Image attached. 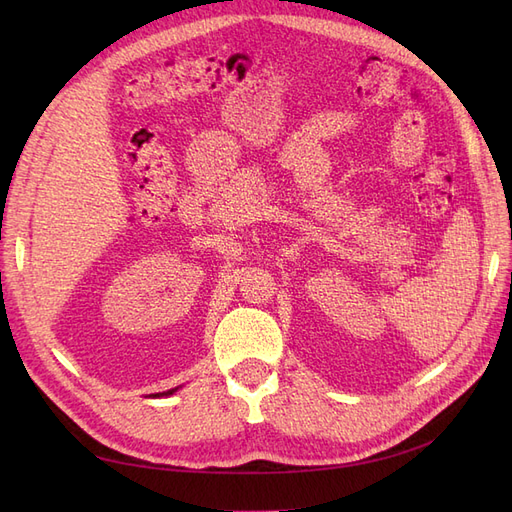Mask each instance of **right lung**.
Segmentation results:
<instances>
[{
	"instance_id": "add662e5",
	"label": "right lung",
	"mask_w": 512,
	"mask_h": 512,
	"mask_svg": "<svg viewBox=\"0 0 512 512\" xmlns=\"http://www.w3.org/2000/svg\"><path fill=\"white\" fill-rule=\"evenodd\" d=\"M175 391H179V386H177V389H170V391H166V393H153L151 397H166V395H173Z\"/></svg>"
}]
</instances>
